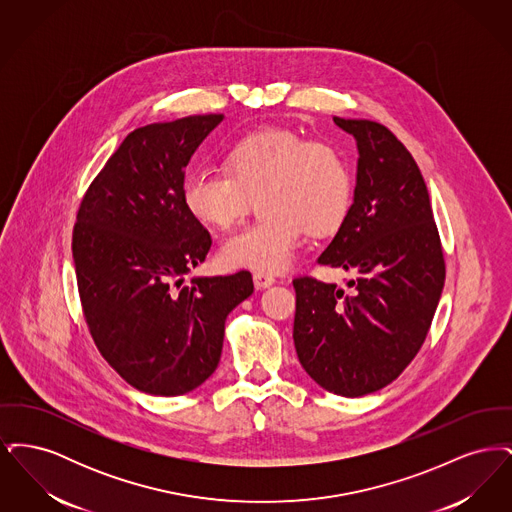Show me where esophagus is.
<instances>
[{
    "mask_svg": "<svg viewBox=\"0 0 512 512\" xmlns=\"http://www.w3.org/2000/svg\"><path fill=\"white\" fill-rule=\"evenodd\" d=\"M253 282H255V288L265 290V288H270L276 280H274V276L265 274V272H255V274H253Z\"/></svg>",
    "mask_w": 512,
    "mask_h": 512,
    "instance_id": "1",
    "label": "esophagus"
}]
</instances>
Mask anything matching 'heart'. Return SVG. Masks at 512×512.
<instances>
[{"label":"heart","mask_w":512,"mask_h":512,"mask_svg":"<svg viewBox=\"0 0 512 512\" xmlns=\"http://www.w3.org/2000/svg\"><path fill=\"white\" fill-rule=\"evenodd\" d=\"M231 172L197 169L182 186L194 219L230 228L261 195L263 219L232 234L220 247L230 268L282 272L295 259L303 232L332 234L349 215L353 180L347 161L330 142H307L284 128H263L226 151Z\"/></svg>","instance_id":"heart-1"}]
</instances>
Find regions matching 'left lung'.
<instances>
[{"label": "left lung", "instance_id": "obj_1", "mask_svg": "<svg viewBox=\"0 0 512 512\" xmlns=\"http://www.w3.org/2000/svg\"><path fill=\"white\" fill-rule=\"evenodd\" d=\"M334 122L357 142L349 215L318 257L353 270L347 292L293 280V343L320 388L361 397L386 388L426 340L445 282L438 228L424 178L390 130L366 119Z\"/></svg>", "mask_w": 512, "mask_h": 512}]
</instances>
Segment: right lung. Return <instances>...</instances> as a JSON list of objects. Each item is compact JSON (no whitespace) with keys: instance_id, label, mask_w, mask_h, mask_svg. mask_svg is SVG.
I'll use <instances>...</instances> for the list:
<instances>
[{"instance_id":"right-lung-1","label":"right lung","mask_w":512,"mask_h":512,"mask_svg":"<svg viewBox=\"0 0 512 512\" xmlns=\"http://www.w3.org/2000/svg\"><path fill=\"white\" fill-rule=\"evenodd\" d=\"M222 119L195 115L136 128L76 215L74 268L90 334L105 361L151 395L201 386L219 366L226 317L253 293L247 270L195 276L178 288L213 244L184 207V172Z\"/></svg>"}]
</instances>
